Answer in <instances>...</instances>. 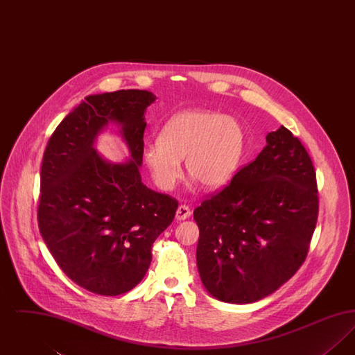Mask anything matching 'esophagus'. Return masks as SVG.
<instances>
[{"instance_id":"1","label":"esophagus","mask_w":355,"mask_h":355,"mask_svg":"<svg viewBox=\"0 0 355 355\" xmlns=\"http://www.w3.org/2000/svg\"><path fill=\"white\" fill-rule=\"evenodd\" d=\"M190 214H191L190 209H189L186 205H181V206H178V209H177V211H175V220H187V218L190 217Z\"/></svg>"}]
</instances>
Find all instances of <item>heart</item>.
<instances>
[{"label":"heart","instance_id":"b5f03b06","mask_svg":"<svg viewBox=\"0 0 355 355\" xmlns=\"http://www.w3.org/2000/svg\"><path fill=\"white\" fill-rule=\"evenodd\" d=\"M246 145L242 123L203 109L182 110L168 119L158 141L144 146L142 159L154 184L169 190L181 177V161L205 189L227 185L241 165Z\"/></svg>","mask_w":355,"mask_h":355}]
</instances>
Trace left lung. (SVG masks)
Returning <instances> with one entry per match:
<instances>
[{
    "mask_svg": "<svg viewBox=\"0 0 355 355\" xmlns=\"http://www.w3.org/2000/svg\"><path fill=\"white\" fill-rule=\"evenodd\" d=\"M230 185L194 210L203 286L227 304L257 302L304 263L318 217L313 162L285 126Z\"/></svg>",
    "mask_w": 355,
    "mask_h": 355,
    "instance_id": "1",
    "label": "left lung"
}]
</instances>
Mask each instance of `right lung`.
<instances>
[{
	"label": "right lung",
	"instance_id": "1",
	"mask_svg": "<svg viewBox=\"0 0 355 355\" xmlns=\"http://www.w3.org/2000/svg\"><path fill=\"white\" fill-rule=\"evenodd\" d=\"M148 90L92 94L57 126L42 158L38 227L53 258L78 286L119 295L137 286L152 262L153 242L178 202L141 181ZM130 157L110 163L95 149L110 123Z\"/></svg>",
	"mask_w": 355,
	"mask_h": 355
}]
</instances>
